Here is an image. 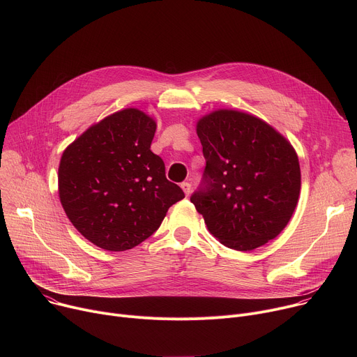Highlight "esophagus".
Wrapping results in <instances>:
<instances>
[{
  "label": "esophagus",
  "mask_w": 357,
  "mask_h": 357,
  "mask_svg": "<svg viewBox=\"0 0 357 357\" xmlns=\"http://www.w3.org/2000/svg\"><path fill=\"white\" fill-rule=\"evenodd\" d=\"M181 188L183 189V192H185V195H186V196H189V195H190L192 185H190L189 182H182V183H181Z\"/></svg>",
  "instance_id": "esophagus-1"
}]
</instances>
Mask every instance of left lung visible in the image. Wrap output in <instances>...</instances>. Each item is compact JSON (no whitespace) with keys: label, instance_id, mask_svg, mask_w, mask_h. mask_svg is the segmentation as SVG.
Here are the masks:
<instances>
[{"label":"left lung","instance_id":"1","mask_svg":"<svg viewBox=\"0 0 357 357\" xmlns=\"http://www.w3.org/2000/svg\"><path fill=\"white\" fill-rule=\"evenodd\" d=\"M196 131L206 167L190 202L209 231L238 251L275 238L301 190L291 144L263 120L234 110L200 119Z\"/></svg>","mask_w":357,"mask_h":357}]
</instances>
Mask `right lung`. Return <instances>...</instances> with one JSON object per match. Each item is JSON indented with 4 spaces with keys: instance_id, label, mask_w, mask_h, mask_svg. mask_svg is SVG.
Listing matches in <instances>:
<instances>
[{
    "instance_id": "obj_1",
    "label": "right lung",
    "mask_w": 357,
    "mask_h": 357,
    "mask_svg": "<svg viewBox=\"0 0 357 357\" xmlns=\"http://www.w3.org/2000/svg\"><path fill=\"white\" fill-rule=\"evenodd\" d=\"M157 124L137 109L91 126L63 152L59 197L72 225L109 251L130 250L161 226L185 197L151 151Z\"/></svg>"
}]
</instances>
